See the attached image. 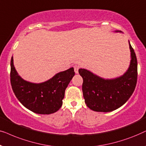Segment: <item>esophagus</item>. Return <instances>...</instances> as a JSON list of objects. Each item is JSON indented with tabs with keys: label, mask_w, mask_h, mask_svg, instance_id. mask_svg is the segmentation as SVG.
Wrapping results in <instances>:
<instances>
[{
	"label": "esophagus",
	"mask_w": 146,
	"mask_h": 146,
	"mask_svg": "<svg viewBox=\"0 0 146 146\" xmlns=\"http://www.w3.org/2000/svg\"><path fill=\"white\" fill-rule=\"evenodd\" d=\"M74 70H75V73H79V66L77 65H74Z\"/></svg>",
	"instance_id": "34e87169"
}]
</instances>
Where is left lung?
<instances>
[{"mask_svg": "<svg viewBox=\"0 0 146 146\" xmlns=\"http://www.w3.org/2000/svg\"><path fill=\"white\" fill-rule=\"evenodd\" d=\"M129 48L131 57L129 67L125 74L118 78L104 79L86 69H79L83 79V98L91 110L99 112L112 111L123 106L133 93L137 79V61L130 43Z\"/></svg>", "mask_w": 146, "mask_h": 146, "instance_id": "1", "label": "left lung"}]
</instances>
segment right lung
Returning a JSON list of instances; mask_svg holds the SVG:
<instances>
[{
    "instance_id": "obj_1",
    "label": "right lung",
    "mask_w": 146,
    "mask_h": 146,
    "mask_svg": "<svg viewBox=\"0 0 146 146\" xmlns=\"http://www.w3.org/2000/svg\"><path fill=\"white\" fill-rule=\"evenodd\" d=\"M75 75L73 67L60 72L46 82L32 83L21 78L11 61V83L19 102L31 111L38 114L53 113L61 108L65 91Z\"/></svg>"
}]
</instances>
